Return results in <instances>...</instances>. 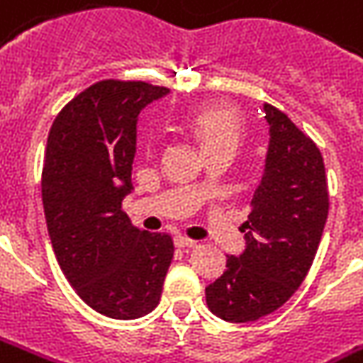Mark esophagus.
Listing matches in <instances>:
<instances>
[{"label":"esophagus","mask_w":363,"mask_h":363,"mask_svg":"<svg viewBox=\"0 0 363 363\" xmlns=\"http://www.w3.org/2000/svg\"><path fill=\"white\" fill-rule=\"evenodd\" d=\"M174 245H177V247H194L196 242L186 238V235H177V238H174Z\"/></svg>","instance_id":"1"}]
</instances>
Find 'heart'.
I'll list each match as a JSON object with an SVG mask.
<instances>
[{
    "label": "heart",
    "instance_id": "obj_1",
    "mask_svg": "<svg viewBox=\"0 0 363 363\" xmlns=\"http://www.w3.org/2000/svg\"><path fill=\"white\" fill-rule=\"evenodd\" d=\"M184 128L196 139L204 155L232 153L242 145L247 133V120L243 111L225 100H208L184 116Z\"/></svg>",
    "mask_w": 363,
    "mask_h": 363
}]
</instances>
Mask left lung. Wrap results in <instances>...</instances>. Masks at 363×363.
Segmentation results:
<instances>
[{
	"mask_svg": "<svg viewBox=\"0 0 363 363\" xmlns=\"http://www.w3.org/2000/svg\"><path fill=\"white\" fill-rule=\"evenodd\" d=\"M269 151L253 194L245 250L225 257L206 287V305L230 323H252L293 296L313 265L328 216V182L320 149L285 111L265 104Z\"/></svg>",
	"mask_w": 363,
	"mask_h": 363,
	"instance_id": "8db88e82",
	"label": "left lung"
}]
</instances>
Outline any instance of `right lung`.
Instances as JSON below:
<instances>
[{
    "label": "right lung",
    "mask_w": 363,
    "mask_h": 363,
    "mask_svg": "<svg viewBox=\"0 0 363 363\" xmlns=\"http://www.w3.org/2000/svg\"><path fill=\"white\" fill-rule=\"evenodd\" d=\"M167 92L100 80L58 111L47 139L40 192L58 265L86 305L118 320L159 305L173 261V238L138 230L121 208L133 189L139 113Z\"/></svg>",
    "instance_id": "1"
}]
</instances>
